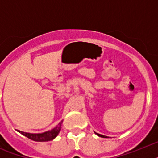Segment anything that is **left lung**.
Segmentation results:
<instances>
[{"mask_svg": "<svg viewBox=\"0 0 158 158\" xmlns=\"http://www.w3.org/2000/svg\"><path fill=\"white\" fill-rule=\"evenodd\" d=\"M95 134H96V135H98L99 137H101V138H107V136H104V135H100V134H97V133H95Z\"/></svg>", "mask_w": 158, "mask_h": 158, "instance_id": "left-lung-1", "label": "left lung"}]
</instances>
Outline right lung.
I'll return each mask as SVG.
<instances>
[{
    "label": "right lung",
    "mask_w": 158,
    "mask_h": 158,
    "mask_svg": "<svg viewBox=\"0 0 158 158\" xmlns=\"http://www.w3.org/2000/svg\"><path fill=\"white\" fill-rule=\"evenodd\" d=\"M62 123V121H61L54 129L49 131H46V132L42 134H31L27 133V132H23V131H18L23 135H24L25 137H27V138L33 141H35V142H48V141L53 140V139H55L58 136V133L61 131Z\"/></svg>",
    "instance_id": "obj_1"
}]
</instances>
